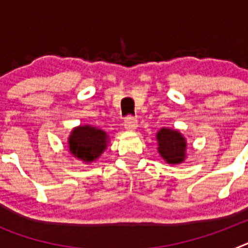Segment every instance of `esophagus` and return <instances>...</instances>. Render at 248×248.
I'll return each mask as SVG.
<instances>
[{
  "mask_svg": "<svg viewBox=\"0 0 248 248\" xmlns=\"http://www.w3.org/2000/svg\"><path fill=\"white\" fill-rule=\"evenodd\" d=\"M124 128L126 130H135L138 128V120L134 119V118L128 117L125 119V122H124Z\"/></svg>",
  "mask_w": 248,
  "mask_h": 248,
  "instance_id": "34e87169",
  "label": "esophagus"
}]
</instances>
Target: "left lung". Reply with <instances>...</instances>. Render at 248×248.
I'll return each instance as SVG.
<instances>
[{
    "label": "left lung",
    "instance_id": "8db88e82",
    "mask_svg": "<svg viewBox=\"0 0 248 248\" xmlns=\"http://www.w3.org/2000/svg\"><path fill=\"white\" fill-rule=\"evenodd\" d=\"M157 153L168 164H181L186 159L187 141L177 129L161 128L156 133Z\"/></svg>",
    "mask_w": 248,
    "mask_h": 248
}]
</instances>
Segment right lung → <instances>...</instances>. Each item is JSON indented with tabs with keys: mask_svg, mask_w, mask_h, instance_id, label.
I'll return each mask as SVG.
<instances>
[{
	"mask_svg": "<svg viewBox=\"0 0 248 248\" xmlns=\"http://www.w3.org/2000/svg\"><path fill=\"white\" fill-rule=\"evenodd\" d=\"M109 135L97 126L78 125L68 137V150L83 163H93L102 156L109 143Z\"/></svg>",
	"mask_w": 248,
	"mask_h": 248,
	"instance_id": "obj_1",
	"label": "right lung"
}]
</instances>
